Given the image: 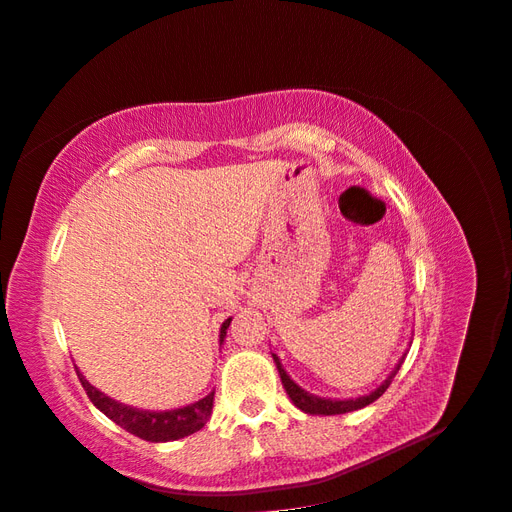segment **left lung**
<instances>
[{
  "label": "left lung",
  "mask_w": 512,
  "mask_h": 512,
  "mask_svg": "<svg viewBox=\"0 0 512 512\" xmlns=\"http://www.w3.org/2000/svg\"><path fill=\"white\" fill-rule=\"evenodd\" d=\"M274 362H276V369H279V375H281V382L289 394V399L294 401L296 407H300V410L304 414H315V416H334V414H345V412H356V410H362V407H367L369 403L377 401L382 394L388 390V386L392 384V377L397 375V371L401 369V364L405 360V356L399 360L397 367H394V371L386 377V382L379 386L377 390H373L371 394H364V397H358V399H345V401H334V399H321V397H315V394H309L306 390H302L298 384H294V379H291L285 369L281 367V360L276 354H272Z\"/></svg>",
  "instance_id": "1"
}]
</instances>
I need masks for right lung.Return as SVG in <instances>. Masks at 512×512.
I'll list each match as a JSON object with an SVG mask.
<instances>
[{
  "label": "right lung",
  "instance_id": "right-lung-1",
  "mask_svg": "<svg viewBox=\"0 0 512 512\" xmlns=\"http://www.w3.org/2000/svg\"><path fill=\"white\" fill-rule=\"evenodd\" d=\"M229 324H231V317L221 328V343L225 339ZM77 375H79V382H81L83 390L87 392V397H90V401L98 407V410L107 418H111L115 425H120L128 433L141 437V440H148V442L180 440V437H186V435L199 431L212 416L214 392H210L206 399H201L197 403L180 407V410L143 412V410H135V407H128V405H122L118 401L109 399L107 394H102L100 390H96L90 382H87V379L79 373V369H77Z\"/></svg>",
  "mask_w": 512,
  "mask_h": 512
}]
</instances>
